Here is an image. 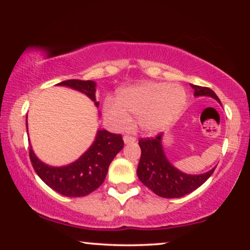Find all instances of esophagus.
Here are the masks:
<instances>
[{
    "label": "esophagus",
    "instance_id": "esophagus-1",
    "mask_svg": "<svg viewBox=\"0 0 250 250\" xmlns=\"http://www.w3.org/2000/svg\"><path fill=\"white\" fill-rule=\"evenodd\" d=\"M123 140H124L125 145H131V143L135 142V138H134V136H131V135H125L124 138H123Z\"/></svg>",
    "mask_w": 250,
    "mask_h": 250
}]
</instances>
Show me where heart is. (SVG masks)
<instances>
[{"mask_svg": "<svg viewBox=\"0 0 250 250\" xmlns=\"http://www.w3.org/2000/svg\"><path fill=\"white\" fill-rule=\"evenodd\" d=\"M187 102V93L179 85L148 82L123 88L117 100L108 97L104 115L115 128H124L136 117V124L146 134H157L179 118Z\"/></svg>", "mask_w": 250, "mask_h": 250, "instance_id": "b5f03b06", "label": "heart"}]
</instances>
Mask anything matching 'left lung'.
I'll use <instances>...</instances> for the list:
<instances>
[{
  "label": "left lung",
  "instance_id": "1",
  "mask_svg": "<svg viewBox=\"0 0 250 250\" xmlns=\"http://www.w3.org/2000/svg\"><path fill=\"white\" fill-rule=\"evenodd\" d=\"M194 90V97H210L220 102L213 90L190 84ZM141 158L138 166V177L157 196L163 198H181L192 192L209 179L214 168L203 174H187L176 168L167 159L163 146V134L156 138L140 139Z\"/></svg>",
  "mask_w": 250,
  "mask_h": 250
}]
</instances>
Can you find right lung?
<instances>
[{
	"label": "right lung",
	"mask_w": 250,
	"mask_h": 250,
	"mask_svg": "<svg viewBox=\"0 0 250 250\" xmlns=\"http://www.w3.org/2000/svg\"><path fill=\"white\" fill-rule=\"evenodd\" d=\"M57 85L81 92L94 102L95 107H99V102L95 99V82L68 80ZM26 127H28L27 117ZM123 146L124 141L122 135L114 134L105 129H98L90 148L69 165L60 167L46 165L37 158L32 146L29 149V157L36 174L51 189L66 197H84L93 192L104 183L109 165Z\"/></svg>",
	"instance_id": "right-lung-1"
}]
</instances>
